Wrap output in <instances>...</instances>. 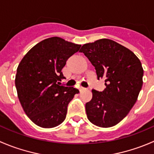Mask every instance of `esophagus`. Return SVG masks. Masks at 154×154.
I'll use <instances>...</instances> for the list:
<instances>
[{
  "mask_svg": "<svg viewBox=\"0 0 154 154\" xmlns=\"http://www.w3.org/2000/svg\"><path fill=\"white\" fill-rule=\"evenodd\" d=\"M86 88H84V87H82V86H80V88H79V90H80V91H85V90H86Z\"/></svg>",
  "mask_w": 154,
  "mask_h": 154,
  "instance_id": "obj_1",
  "label": "esophagus"
}]
</instances>
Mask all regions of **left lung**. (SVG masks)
<instances>
[{"instance_id": "1", "label": "left lung", "mask_w": 154, "mask_h": 154, "mask_svg": "<svg viewBox=\"0 0 154 154\" xmlns=\"http://www.w3.org/2000/svg\"><path fill=\"white\" fill-rule=\"evenodd\" d=\"M94 66L97 80H105L103 91L93 89L86 103L87 118L93 125L110 127L124 119L134 106L142 88L144 71L128 48L108 38L85 44L80 48Z\"/></svg>"}]
</instances>
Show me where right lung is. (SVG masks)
<instances>
[{"label": "right lung", "mask_w": 154, "mask_h": 154, "mask_svg": "<svg viewBox=\"0 0 154 154\" xmlns=\"http://www.w3.org/2000/svg\"><path fill=\"white\" fill-rule=\"evenodd\" d=\"M81 45L51 37L40 42L23 57L17 68L15 87L24 112L43 128L60 125L66 119L68 103L79 90L60 86L62 69Z\"/></svg>", "instance_id": "1"}]
</instances>
